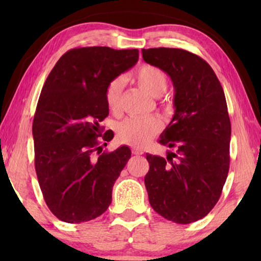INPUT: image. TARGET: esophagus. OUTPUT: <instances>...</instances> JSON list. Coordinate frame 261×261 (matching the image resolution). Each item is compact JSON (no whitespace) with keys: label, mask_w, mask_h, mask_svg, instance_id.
Returning <instances> with one entry per match:
<instances>
[{"label":"esophagus","mask_w":261,"mask_h":261,"mask_svg":"<svg viewBox=\"0 0 261 261\" xmlns=\"http://www.w3.org/2000/svg\"><path fill=\"white\" fill-rule=\"evenodd\" d=\"M132 152H133V154H135V155H141L142 153H144V151L139 147H133L132 148Z\"/></svg>","instance_id":"34e87169"}]
</instances>
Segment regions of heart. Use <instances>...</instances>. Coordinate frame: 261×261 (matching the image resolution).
<instances>
[{
    "label": "heart",
    "instance_id": "obj_1",
    "mask_svg": "<svg viewBox=\"0 0 261 261\" xmlns=\"http://www.w3.org/2000/svg\"><path fill=\"white\" fill-rule=\"evenodd\" d=\"M137 83L142 90L159 97L167 88V76L163 70L153 65H142L135 71ZM124 80L117 77L106 89V102L112 112H119ZM162 129V121L156 116L128 117L117 126V138L123 144L142 147Z\"/></svg>",
    "mask_w": 261,
    "mask_h": 261
}]
</instances>
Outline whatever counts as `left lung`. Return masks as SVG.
<instances>
[{
    "instance_id": "8db88e82",
    "label": "left lung",
    "mask_w": 261,
    "mask_h": 261,
    "mask_svg": "<svg viewBox=\"0 0 261 261\" xmlns=\"http://www.w3.org/2000/svg\"><path fill=\"white\" fill-rule=\"evenodd\" d=\"M174 88L172 120L159 142L174 152L146 154L149 204L179 224L203 219L219 201L229 170L230 120L223 89L201 57L180 48L141 49Z\"/></svg>"
}]
</instances>
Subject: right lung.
I'll return each mask as SVG.
<instances>
[{
	"mask_svg": "<svg viewBox=\"0 0 261 261\" xmlns=\"http://www.w3.org/2000/svg\"><path fill=\"white\" fill-rule=\"evenodd\" d=\"M138 59L137 48L70 49L42 87L33 120L35 171L46 204L64 222L94 220L112 203L132 152L123 145L102 153L100 142L107 146L114 134L102 135L99 122L109 114L108 84Z\"/></svg>",
	"mask_w": 261,
	"mask_h": 261,
	"instance_id": "1",
	"label": "right lung"
}]
</instances>
